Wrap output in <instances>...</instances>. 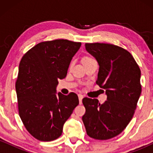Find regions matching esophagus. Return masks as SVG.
<instances>
[{
	"label": "esophagus",
	"instance_id": "1",
	"mask_svg": "<svg viewBox=\"0 0 153 153\" xmlns=\"http://www.w3.org/2000/svg\"><path fill=\"white\" fill-rule=\"evenodd\" d=\"M78 99H79V103H80V104H81L82 103V99H83V96H82V94H78Z\"/></svg>",
	"mask_w": 153,
	"mask_h": 153
}]
</instances>
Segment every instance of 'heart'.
<instances>
[{
	"label": "heart",
	"mask_w": 153,
	"mask_h": 153,
	"mask_svg": "<svg viewBox=\"0 0 153 153\" xmlns=\"http://www.w3.org/2000/svg\"><path fill=\"white\" fill-rule=\"evenodd\" d=\"M93 59V58H91V57H83V59H82V62H86V61L90 60V59Z\"/></svg>",
	"instance_id": "heart-1"
}]
</instances>
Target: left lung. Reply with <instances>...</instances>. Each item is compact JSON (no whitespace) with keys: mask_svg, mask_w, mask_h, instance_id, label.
Returning a JSON list of instances; mask_svg holds the SVG:
<instances>
[{"mask_svg":"<svg viewBox=\"0 0 153 153\" xmlns=\"http://www.w3.org/2000/svg\"><path fill=\"white\" fill-rule=\"evenodd\" d=\"M99 71L96 84L106 90L107 100L84 98L82 119L87 134L106 140L120 134L132 119L142 92L141 71L132 55L122 47L105 43H86Z\"/></svg>","mask_w":153,"mask_h":153,"instance_id":"1","label":"left lung"}]
</instances>
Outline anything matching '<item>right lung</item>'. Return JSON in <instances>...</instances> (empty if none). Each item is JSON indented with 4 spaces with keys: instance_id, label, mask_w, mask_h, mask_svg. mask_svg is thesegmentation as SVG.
I'll list each match as a JSON object with an SVG mask.
<instances>
[{
    "instance_id": "add662e5",
    "label": "right lung",
    "mask_w": 153,
    "mask_h": 153,
    "mask_svg": "<svg viewBox=\"0 0 153 153\" xmlns=\"http://www.w3.org/2000/svg\"><path fill=\"white\" fill-rule=\"evenodd\" d=\"M81 46L67 39L42 42L23 56L16 81L19 114L26 130L40 141L56 140L78 105V95L56 96L58 79L66 77Z\"/></svg>"
}]
</instances>
